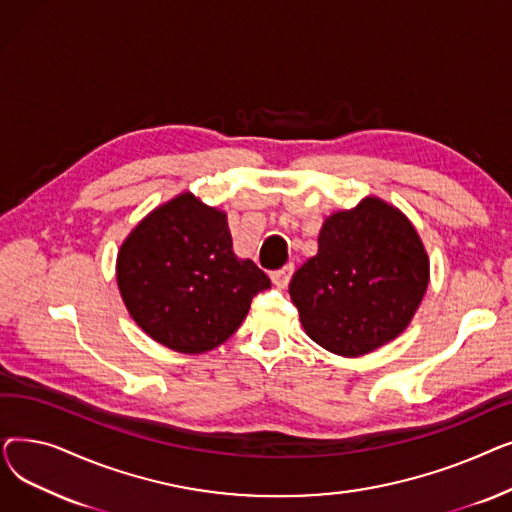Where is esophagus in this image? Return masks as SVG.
Returning <instances> with one entry per match:
<instances>
[{"instance_id": "esophagus-1", "label": "esophagus", "mask_w": 512, "mask_h": 512, "mask_svg": "<svg viewBox=\"0 0 512 512\" xmlns=\"http://www.w3.org/2000/svg\"><path fill=\"white\" fill-rule=\"evenodd\" d=\"M292 274H294V265L288 263V265L280 267V270L272 272V282H274L278 288H286L288 282H290V278H292Z\"/></svg>"}]
</instances>
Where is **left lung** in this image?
<instances>
[{"mask_svg":"<svg viewBox=\"0 0 512 512\" xmlns=\"http://www.w3.org/2000/svg\"><path fill=\"white\" fill-rule=\"evenodd\" d=\"M429 278L411 222L380 199L338 211L288 292L305 332L326 351L359 357L409 326Z\"/></svg>","mask_w":512,"mask_h":512,"instance_id":"1","label":"left lung"}]
</instances>
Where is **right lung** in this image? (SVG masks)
Returning a JSON list of instances; mask_svg holds the SVG:
<instances>
[{
    "label": "right lung",
    "mask_w": 512,
    "mask_h": 512,
    "mask_svg": "<svg viewBox=\"0 0 512 512\" xmlns=\"http://www.w3.org/2000/svg\"><path fill=\"white\" fill-rule=\"evenodd\" d=\"M132 319L172 351L199 355L228 340L272 282L232 253L226 213L180 195L132 230L118 255Z\"/></svg>",
    "instance_id": "add662e5"
}]
</instances>
